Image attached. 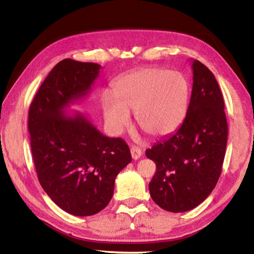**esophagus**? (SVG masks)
<instances>
[{"instance_id":"34e87169","label":"esophagus","mask_w":254,"mask_h":254,"mask_svg":"<svg viewBox=\"0 0 254 254\" xmlns=\"http://www.w3.org/2000/svg\"><path fill=\"white\" fill-rule=\"evenodd\" d=\"M130 150H131V156L133 158V160H137V159H140V157L142 156V151H141L137 147H134V145L131 147Z\"/></svg>"}]
</instances>
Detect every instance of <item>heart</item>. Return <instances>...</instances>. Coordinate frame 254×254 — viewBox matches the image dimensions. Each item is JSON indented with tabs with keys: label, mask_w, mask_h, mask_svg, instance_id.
<instances>
[{
	"label": "heart",
	"mask_w": 254,
	"mask_h": 254,
	"mask_svg": "<svg viewBox=\"0 0 254 254\" xmlns=\"http://www.w3.org/2000/svg\"><path fill=\"white\" fill-rule=\"evenodd\" d=\"M113 94H104L101 105L104 120L114 133L131 121L130 111L142 130L152 136L169 134L186 115L189 86L185 77L162 68H141L115 81Z\"/></svg>",
	"instance_id": "heart-1"
}]
</instances>
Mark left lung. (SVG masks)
<instances>
[{"label":"left lung","instance_id":"8db88e82","mask_svg":"<svg viewBox=\"0 0 254 254\" xmlns=\"http://www.w3.org/2000/svg\"><path fill=\"white\" fill-rule=\"evenodd\" d=\"M192 89L186 118L145 156L154 161L149 184L154 203L173 213L195 208L220 178L227 143V122L220 86L213 72L191 60Z\"/></svg>","mask_w":254,"mask_h":254}]
</instances>
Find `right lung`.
<instances>
[{
    "label": "right lung",
    "instance_id": "add662e5",
    "mask_svg": "<svg viewBox=\"0 0 254 254\" xmlns=\"http://www.w3.org/2000/svg\"><path fill=\"white\" fill-rule=\"evenodd\" d=\"M100 69L98 64L62 60L29 109L38 179L54 203L75 216H91L105 208L118 174L132 160L121 137L104 135L80 112L66 114L88 95Z\"/></svg>",
    "mask_w": 254,
    "mask_h": 254
}]
</instances>
